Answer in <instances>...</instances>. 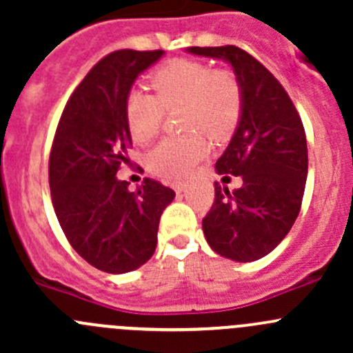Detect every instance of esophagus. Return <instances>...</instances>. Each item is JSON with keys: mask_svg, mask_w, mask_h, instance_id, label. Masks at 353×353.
<instances>
[{"mask_svg": "<svg viewBox=\"0 0 353 353\" xmlns=\"http://www.w3.org/2000/svg\"><path fill=\"white\" fill-rule=\"evenodd\" d=\"M172 188L176 193H184L186 191V183H183V181H174Z\"/></svg>", "mask_w": 353, "mask_h": 353, "instance_id": "1", "label": "esophagus"}]
</instances>
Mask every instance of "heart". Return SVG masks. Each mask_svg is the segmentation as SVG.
I'll list each match as a JSON object with an SVG mask.
<instances>
[{
  "label": "heart",
  "instance_id": "b5f03b06",
  "mask_svg": "<svg viewBox=\"0 0 353 353\" xmlns=\"http://www.w3.org/2000/svg\"><path fill=\"white\" fill-rule=\"evenodd\" d=\"M157 95L145 88H131L124 101V117L133 140H152L167 110L184 108L183 126L223 137L237 123L241 87L229 71H213L201 61L176 59L152 77ZM208 152L201 133L165 138L150 152L148 165L162 177H184Z\"/></svg>",
  "mask_w": 353,
  "mask_h": 353
}]
</instances>
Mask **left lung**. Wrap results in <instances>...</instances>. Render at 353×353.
Listing matches in <instances>:
<instances>
[{
    "mask_svg": "<svg viewBox=\"0 0 353 353\" xmlns=\"http://www.w3.org/2000/svg\"><path fill=\"white\" fill-rule=\"evenodd\" d=\"M190 54L222 59L241 87V114L229 147L216 160L222 181L243 176L230 193L215 183V203L203 219L216 254L249 263L270 254L294 225L307 179L302 121L280 81L258 59L236 48H188Z\"/></svg>",
    "mask_w": 353,
    "mask_h": 353,
    "instance_id": "left-lung-1",
    "label": "left lung"
}]
</instances>
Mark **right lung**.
<instances>
[{
	"mask_svg": "<svg viewBox=\"0 0 353 353\" xmlns=\"http://www.w3.org/2000/svg\"><path fill=\"white\" fill-rule=\"evenodd\" d=\"M163 54L121 49L101 59L71 94L52 141L49 188L59 225L88 265L112 275L154 256L160 215L176 196L154 179L131 193L116 177L133 145L126 95Z\"/></svg>",
	"mask_w": 353,
	"mask_h": 353,
	"instance_id": "1",
	"label": "right lung"
}]
</instances>
